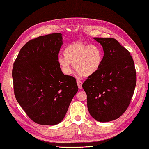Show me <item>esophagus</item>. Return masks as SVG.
Wrapping results in <instances>:
<instances>
[{"label":"esophagus","instance_id":"esophagus-1","mask_svg":"<svg viewBox=\"0 0 149 149\" xmlns=\"http://www.w3.org/2000/svg\"><path fill=\"white\" fill-rule=\"evenodd\" d=\"M77 84L78 85V87H79V89H82L83 87H82V85H83V82L81 81H80L79 79H77Z\"/></svg>","mask_w":149,"mask_h":149}]
</instances>
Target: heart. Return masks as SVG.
<instances>
[{
	"mask_svg": "<svg viewBox=\"0 0 149 149\" xmlns=\"http://www.w3.org/2000/svg\"><path fill=\"white\" fill-rule=\"evenodd\" d=\"M65 58L59 57L58 65L66 75H70L72 69L83 77H89L99 70L103 62L102 49L98 45H87L80 42L70 44L63 51Z\"/></svg>",
	"mask_w": 149,
	"mask_h": 149,
	"instance_id": "b5f03b06",
	"label": "heart"
}]
</instances>
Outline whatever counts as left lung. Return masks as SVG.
<instances>
[{
  "label": "left lung",
  "mask_w": 149,
  "mask_h": 149,
  "mask_svg": "<svg viewBox=\"0 0 149 149\" xmlns=\"http://www.w3.org/2000/svg\"><path fill=\"white\" fill-rule=\"evenodd\" d=\"M103 47L99 70L83 84L91 116L100 122L118 118L127 109L136 84V72L128 50L112 38H94Z\"/></svg>",
  "instance_id": "8db88e82"
}]
</instances>
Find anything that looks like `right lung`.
Masks as SVG:
<instances>
[{"label":"right lung","instance_id":"1","mask_svg":"<svg viewBox=\"0 0 149 149\" xmlns=\"http://www.w3.org/2000/svg\"><path fill=\"white\" fill-rule=\"evenodd\" d=\"M61 33L41 36L27 42L13 64L12 77L17 102L36 123L61 122L77 93L76 79L63 74L58 65Z\"/></svg>","mask_w":149,"mask_h":149}]
</instances>
